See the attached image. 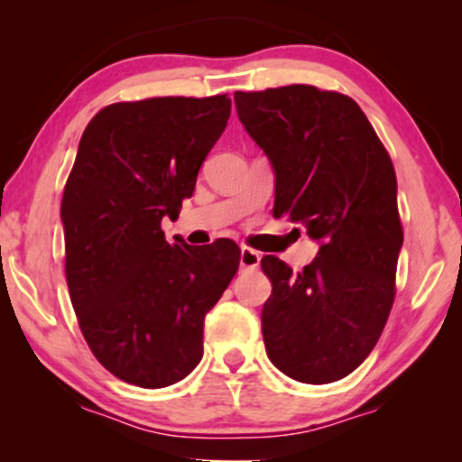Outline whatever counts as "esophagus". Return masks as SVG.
Here are the masks:
<instances>
[{
  "mask_svg": "<svg viewBox=\"0 0 462 462\" xmlns=\"http://www.w3.org/2000/svg\"><path fill=\"white\" fill-rule=\"evenodd\" d=\"M258 264H261V254H258L256 250L248 248V245H244V248L239 250V267H242V269H256Z\"/></svg>",
  "mask_w": 462,
  "mask_h": 462,
  "instance_id": "obj_1",
  "label": "esophagus"
}]
</instances>
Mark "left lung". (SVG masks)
Returning <instances> with one entry per match:
<instances>
[{"label":"left lung","mask_w":462,"mask_h":462,"mask_svg":"<svg viewBox=\"0 0 462 462\" xmlns=\"http://www.w3.org/2000/svg\"><path fill=\"white\" fill-rule=\"evenodd\" d=\"M239 122L275 172V217L319 244L300 273L264 256L271 364L299 383L351 374L381 338L403 233L391 157L356 100L296 84L236 92Z\"/></svg>","instance_id":"1"}]
</instances>
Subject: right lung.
I'll return each instance as SVG.
<instances>
[{
  "label": "right lung",
  "mask_w": 462,
  "mask_h": 462,
  "mask_svg": "<svg viewBox=\"0 0 462 462\" xmlns=\"http://www.w3.org/2000/svg\"><path fill=\"white\" fill-rule=\"evenodd\" d=\"M231 98L163 97L100 109L81 134L60 204L65 273L81 334L111 374L144 389L185 378L204 356V318L239 267L168 242L198 172L226 128Z\"/></svg>",
  "instance_id": "obj_1"
}]
</instances>
